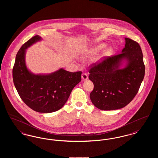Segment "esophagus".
<instances>
[{"label": "esophagus", "instance_id": "obj_1", "mask_svg": "<svg viewBox=\"0 0 158 158\" xmlns=\"http://www.w3.org/2000/svg\"><path fill=\"white\" fill-rule=\"evenodd\" d=\"M88 79V76L87 73H83L82 74V79L83 81H86Z\"/></svg>", "mask_w": 158, "mask_h": 158}]
</instances>
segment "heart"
<instances>
[{"label":"heart","instance_id":"obj_1","mask_svg":"<svg viewBox=\"0 0 158 158\" xmlns=\"http://www.w3.org/2000/svg\"><path fill=\"white\" fill-rule=\"evenodd\" d=\"M105 46V44H104V43H102V44H98V45H96V46H94V47L90 48L89 49H88V50H86L85 52L83 53L81 57H82V59H85V58H87V57H90L93 56L94 55L96 54L99 51L102 50ZM112 52H113V47L110 45L106 46L100 53H98V54L97 55V56L95 58V61L96 62L101 61L102 60L104 59L106 57L110 56Z\"/></svg>","mask_w":158,"mask_h":158}]
</instances>
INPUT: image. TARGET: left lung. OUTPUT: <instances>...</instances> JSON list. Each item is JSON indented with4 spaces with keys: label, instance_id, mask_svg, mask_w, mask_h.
Segmentation results:
<instances>
[{
    "label": "left lung",
    "instance_id": "left-lung-1",
    "mask_svg": "<svg viewBox=\"0 0 158 158\" xmlns=\"http://www.w3.org/2000/svg\"><path fill=\"white\" fill-rule=\"evenodd\" d=\"M121 53L109 57L89 70V79L94 85L90 94L92 104L101 110L120 109L135 98L145 73L139 44L125 38Z\"/></svg>",
    "mask_w": 158,
    "mask_h": 158
}]
</instances>
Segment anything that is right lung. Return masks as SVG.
Returning <instances> with one entry per match:
<instances>
[{
	"label": "right lung",
	"instance_id": "right-lung-1",
	"mask_svg": "<svg viewBox=\"0 0 158 158\" xmlns=\"http://www.w3.org/2000/svg\"><path fill=\"white\" fill-rule=\"evenodd\" d=\"M41 40L40 36L35 35L21 47L15 58L13 81L26 105L38 113H53L66 104L72 90L81 81L82 72L73 73L63 68L47 74L31 72L25 61L27 50Z\"/></svg>",
	"mask_w": 158,
	"mask_h": 158
}]
</instances>
